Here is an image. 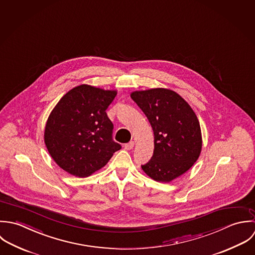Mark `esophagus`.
<instances>
[{
	"mask_svg": "<svg viewBox=\"0 0 255 255\" xmlns=\"http://www.w3.org/2000/svg\"><path fill=\"white\" fill-rule=\"evenodd\" d=\"M134 142L133 141H131V142H129V143H127V144H125V146H124V148L126 149V150H132L133 148H134Z\"/></svg>",
	"mask_w": 255,
	"mask_h": 255,
	"instance_id": "esophagus-1",
	"label": "esophagus"
}]
</instances>
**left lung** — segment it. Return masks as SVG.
I'll list each match as a JSON object with an SVG mask.
<instances>
[{
  "label": "left lung",
  "instance_id": "left-lung-1",
  "mask_svg": "<svg viewBox=\"0 0 255 255\" xmlns=\"http://www.w3.org/2000/svg\"><path fill=\"white\" fill-rule=\"evenodd\" d=\"M131 99L145 113L153 128V156L141 165L155 181L169 182L186 172L202 149L201 128L190 105L167 89L133 92Z\"/></svg>",
  "mask_w": 255,
  "mask_h": 255
}]
</instances>
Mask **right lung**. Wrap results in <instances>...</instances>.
<instances>
[{"mask_svg":"<svg viewBox=\"0 0 255 255\" xmlns=\"http://www.w3.org/2000/svg\"><path fill=\"white\" fill-rule=\"evenodd\" d=\"M116 95V91L81 85L56 104L45 126L44 142L62 169L89 176L121 149L112 140L113 124L105 112Z\"/></svg>","mask_w":255,"mask_h":255,"instance_id":"obj_1","label":"right lung"}]
</instances>
